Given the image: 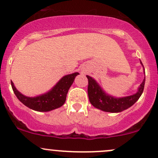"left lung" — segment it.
<instances>
[{
  "mask_svg": "<svg viewBox=\"0 0 158 158\" xmlns=\"http://www.w3.org/2000/svg\"><path fill=\"white\" fill-rule=\"evenodd\" d=\"M141 64L143 66L142 61ZM144 74L145 76V69L143 66ZM87 76L89 79V86H88V94H89V101L91 104L101 110L110 113H119L125 110L133 105L139 100L142 95L144 90V86L145 82V76L143 81L138 88L137 92L135 94L129 96L122 98H116L104 92V89L101 87L100 85L97 82L95 79L89 76Z\"/></svg>",
  "mask_w": 158,
  "mask_h": 158,
  "instance_id": "left-lung-1",
  "label": "left lung"
}]
</instances>
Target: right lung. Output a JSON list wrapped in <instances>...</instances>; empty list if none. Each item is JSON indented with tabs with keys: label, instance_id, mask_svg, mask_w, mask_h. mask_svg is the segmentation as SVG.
<instances>
[{
	"label": "right lung",
	"instance_id": "add662e5",
	"mask_svg": "<svg viewBox=\"0 0 158 158\" xmlns=\"http://www.w3.org/2000/svg\"><path fill=\"white\" fill-rule=\"evenodd\" d=\"M79 73H74L63 76L57 84L48 92L35 97H27L19 92L11 81V85L14 94L25 106L39 112H48L64 105L69 89L73 83L74 79Z\"/></svg>",
	"mask_w": 158,
	"mask_h": 158
}]
</instances>
